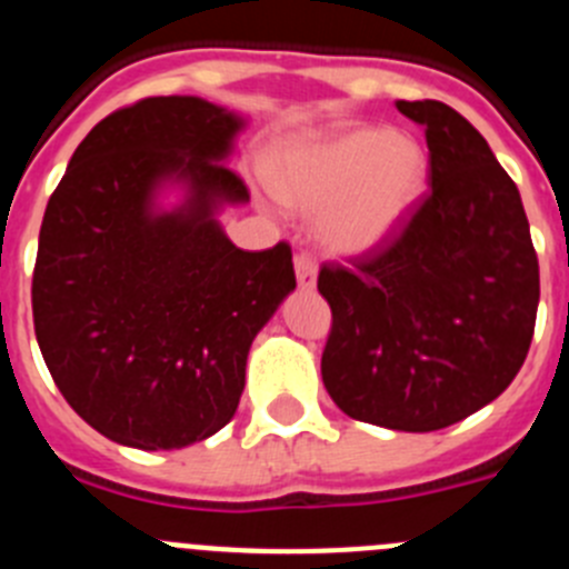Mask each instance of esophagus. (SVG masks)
<instances>
[{
    "label": "esophagus",
    "mask_w": 569,
    "mask_h": 569,
    "mask_svg": "<svg viewBox=\"0 0 569 569\" xmlns=\"http://www.w3.org/2000/svg\"><path fill=\"white\" fill-rule=\"evenodd\" d=\"M295 272L297 283H300L302 289H313V286H317V258L308 250H300L295 256Z\"/></svg>",
    "instance_id": "esophagus-1"
}]
</instances>
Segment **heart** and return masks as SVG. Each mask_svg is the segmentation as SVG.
Wrapping results in <instances>:
<instances>
[{"label":"heart","instance_id":"heart-1","mask_svg":"<svg viewBox=\"0 0 569 569\" xmlns=\"http://www.w3.org/2000/svg\"><path fill=\"white\" fill-rule=\"evenodd\" d=\"M269 180L280 200L322 206L317 228L330 250L367 252L408 222L428 183V156L389 127L358 124L283 147Z\"/></svg>","mask_w":569,"mask_h":569}]
</instances>
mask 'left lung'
Masks as SVG:
<instances>
[{
    "label": "left lung",
    "mask_w": 569,
    "mask_h": 569,
    "mask_svg": "<svg viewBox=\"0 0 569 569\" xmlns=\"http://www.w3.org/2000/svg\"><path fill=\"white\" fill-rule=\"evenodd\" d=\"M397 110L425 127L431 189L386 244L319 269L333 313L322 380L347 417L425 433L476 413L520 372L539 261L487 138L437 99H397Z\"/></svg>",
    "instance_id": "left-lung-1"
}]
</instances>
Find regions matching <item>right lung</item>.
I'll use <instances>...</instances> for the list:
<instances>
[{
  "label": "right lung",
  "instance_id": "right-lung-1",
  "mask_svg": "<svg viewBox=\"0 0 569 569\" xmlns=\"http://www.w3.org/2000/svg\"><path fill=\"white\" fill-rule=\"evenodd\" d=\"M244 119L200 97H147L80 141L47 202L32 322L60 395L113 442L178 450L213 437L244 391L247 352L295 291L291 247L239 250L224 202H250L222 163ZM167 182L183 207L158 212Z\"/></svg>",
  "mask_w": 569,
  "mask_h": 569
}]
</instances>
